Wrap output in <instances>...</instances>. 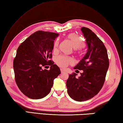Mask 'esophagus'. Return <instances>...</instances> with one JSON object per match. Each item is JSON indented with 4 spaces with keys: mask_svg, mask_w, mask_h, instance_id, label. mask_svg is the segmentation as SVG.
Here are the masks:
<instances>
[{
    "mask_svg": "<svg viewBox=\"0 0 123 123\" xmlns=\"http://www.w3.org/2000/svg\"><path fill=\"white\" fill-rule=\"evenodd\" d=\"M61 72L62 73H63L65 72V70H64L63 69H61Z\"/></svg>",
    "mask_w": 123,
    "mask_h": 123,
    "instance_id": "34e87169",
    "label": "esophagus"
}]
</instances>
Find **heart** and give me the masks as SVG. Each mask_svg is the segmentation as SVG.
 <instances>
[{"label":"heart","instance_id":"heart-1","mask_svg":"<svg viewBox=\"0 0 123 123\" xmlns=\"http://www.w3.org/2000/svg\"><path fill=\"white\" fill-rule=\"evenodd\" d=\"M67 38L70 41L74 49H79L84 45V42L80 36L75 33H71L67 36ZM59 44V41H56L54 44V49H56ZM55 62L58 66L60 67L64 68L68 64H72L73 62L71 58L60 55L55 59Z\"/></svg>","mask_w":123,"mask_h":123}]
</instances>
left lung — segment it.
Here are the masks:
<instances>
[{"label":"left lung","instance_id":"obj_1","mask_svg":"<svg viewBox=\"0 0 123 123\" xmlns=\"http://www.w3.org/2000/svg\"><path fill=\"white\" fill-rule=\"evenodd\" d=\"M86 38L87 53L74 69L82 70L80 76L69 74L66 82L68 95L77 101H84L96 95L103 87L109 67L107 50L99 37L88 28L81 29Z\"/></svg>","mask_w":123,"mask_h":123}]
</instances>
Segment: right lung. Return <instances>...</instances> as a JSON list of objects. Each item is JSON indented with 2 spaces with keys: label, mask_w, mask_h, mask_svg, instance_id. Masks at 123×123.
<instances>
[{
  "label": "right lung",
  "mask_w": 123,
  "mask_h": 123,
  "mask_svg": "<svg viewBox=\"0 0 123 123\" xmlns=\"http://www.w3.org/2000/svg\"><path fill=\"white\" fill-rule=\"evenodd\" d=\"M59 36L38 31L18 48L13 61L15 80L20 91L29 98L39 99L47 96L54 80L61 73L59 67L49 60L52 57L54 40ZM47 65L51 66L49 71L42 69Z\"/></svg>",
  "instance_id": "obj_1"
}]
</instances>
